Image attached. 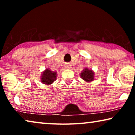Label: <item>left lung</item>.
Masks as SVG:
<instances>
[{
  "mask_svg": "<svg viewBox=\"0 0 135 135\" xmlns=\"http://www.w3.org/2000/svg\"><path fill=\"white\" fill-rule=\"evenodd\" d=\"M80 77L86 82H90L95 79V73L91 69L85 68L80 73Z\"/></svg>",
  "mask_w": 135,
  "mask_h": 135,
  "instance_id": "1",
  "label": "left lung"
}]
</instances>
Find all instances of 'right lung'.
I'll use <instances>...</instances> for the list:
<instances>
[{
	"label": "right lung",
	"instance_id": "obj_1",
	"mask_svg": "<svg viewBox=\"0 0 135 135\" xmlns=\"http://www.w3.org/2000/svg\"><path fill=\"white\" fill-rule=\"evenodd\" d=\"M40 77V80L42 84H45V85H50L56 79L57 73L51 71L49 68H48L42 72Z\"/></svg>",
	"mask_w": 135,
	"mask_h": 135
}]
</instances>
